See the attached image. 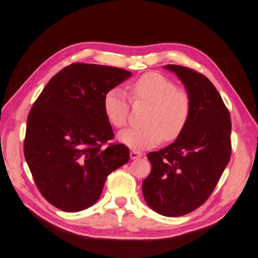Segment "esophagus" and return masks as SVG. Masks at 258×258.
Segmentation results:
<instances>
[{
	"label": "esophagus",
	"mask_w": 258,
	"mask_h": 258,
	"mask_svg": "<svg viewBox=\"0 0 258 258\" xmlns=\"http://www.w3.org/2000/svg\"><path fill=\"white\" fill-rule=\"evenodd\" d=\"M130 156H131V159H132V160H135V159H138V158L142 157V152H138V151L133 150V151H131Z\"/></svg>",
	"instance_id": "1"
}]
</instances>
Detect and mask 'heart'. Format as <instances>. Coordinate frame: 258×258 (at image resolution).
I'll use <instances>...</instances> for the list:
<instances>
[{"label": "heart", "instance_id": "heart-1", "mask_svg": "<svg viewBox=\"0 0 258 258\" xmlns=\"http://www.w3.org/2000/svg\"><path fill=\"white\" fill-rule=\"evenodd\" d=\"M132 100L150 105L141 128H128L119 134V141L133 149L156 146L164 138L177 139L185 131L191 114V98L187 91L176 87L171 79L159 72H146L128 86ZM131 104L119 87L109 90L104 97V111L114 127L127 123Z\"/></svg>", "mask_w": 258, "mask_h": 258}]
</instances>
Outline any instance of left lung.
<instances>
[{"mask_svg": "<svg viewBox=\"0 0 258 258\" xmlns=\"http://www.w3.org/2000/svg\"><path fill=\"white\" fill-rule=\"evenodd\" d=\"M175 72L191 98L185 131L159 151L148 153L151 173L143 181L147 204L161 215H186L200 208L215 189L231 156L230 113L211 81L177 64Z\"/></svg>", "mask_w": 258, "mask_h": 258, "instance_id": "obj_1", "label": "left lung"}]
</instances>
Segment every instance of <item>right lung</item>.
Wrapping results in <instances>:
<instances>
[{"label": "right lung", "instance_id": "obj_1", "mask_svg": "<svg viewBox=\"0 0 258 258\" xmlns=\"http://www.w3.org/2000/svg\"><path fill=\"white\" fill-rule=\"evenodd\" d=\"M130 77L121 68L75 62L51 78L34 101L24 153L36 187L57 209L92 207L107 176L128 162L126 146L108 143L114 133L104 97Z\"/></svg>", "mask_w": 258, "mask_h": 258}]
</instances>
